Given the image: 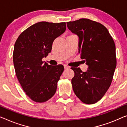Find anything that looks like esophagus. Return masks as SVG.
Returning a JSON list of instances; mask_svg holds the SVG:
<instances>
[{"instance_id": "obj_1", "label": "esophagus", "mask_w": 127, "mask_h": 127, "mask_svg": "<svg viewBox=\"0 0 127 127\" xmlns=\"http://www.w3.org/2000/svg\"><path fill=\"white\" fill-rule=\"evenodd\" d=\"M64 69H68L70 68V67H69V66H68L67 65H64Z\"/></svg>"}]
</instances>
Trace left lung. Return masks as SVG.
Listing matches in <instances>:
<instances>
[{
  "instance_id": "8db88e82",
  "label": "left lung",
  "mask_w": 127,
  "mask_h": 127,
  "mask_svg": "<svg viewBox=\"0 0 127 127\" xmlns=\"http://www.w3.org/2000/svg\"><path fill=\"white\" fill-rule=\"evenodd\" d=\"M79 37V53L88 65L87 72L74 71L73 90L83 103L92 104L101 99L110 87L116 66V47L108 30L99 22L82 18L67 22Z\"/></svg>"
}]
</instances>
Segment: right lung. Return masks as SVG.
I'll list each match as a JSON object with an SVG mask.
<instances>
[{
  "label": "right lung",
  "mask_w": 127,
  "mask_h": 127,
  "mask_svg": "<svg viewBox=\"0 0 127 127\" xmlns=\"http://www.w3.org/2000/svg\"><path fill=\"white\" fill-rule=\"evenodd\" d=\"M65 29V22H38L22 32L15 43L13 62L16 77L33 101L44 103L56 91L63 65H49L42 59L48 55L53 41Z\"/></svg>",
  "instance_id": "right-lung-1"
}]
</instances>
